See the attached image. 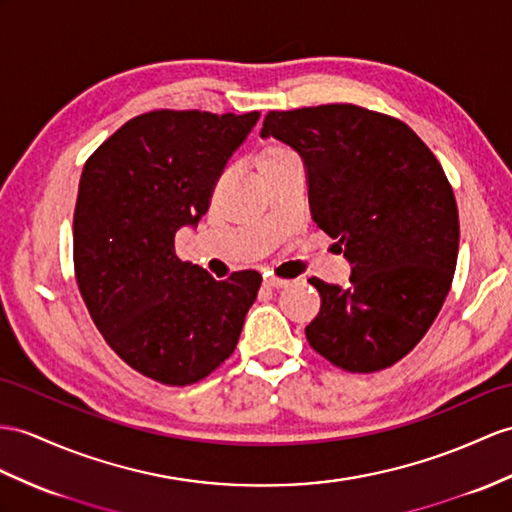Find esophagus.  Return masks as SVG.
<instances>
[{"label": "esophagus", "instance_id": "1", "mask_svg": "<svg viewBox=\"0 0 512 512\" xmlns=\"http://www.w3.org/2000/svg\"><path fill=\"white\" fill-rule=\"evenodd\" d=\"M289 284H291V280H282V278H276V276L265 278V286H269V289H286Z\"/></svg>", "mask_w": 512, "mask_h": 512}]
</instances>
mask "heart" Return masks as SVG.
I'll list each match as a JSON object with an SVG mask.
<instances>
[{
    "label": "heart",
    "instance_id": "b5f03b06",
    "mask_svg": "<svg viewBox=\"0 0 512 512\" xmlns=\"http://www.w3.org/2000/svg\"><path fill=\"white\" fill-rule=\"evenodd\" d=\"M286 158H293L291 149H286V147H282V145H269V147H265L263 152H260V156H258V169L278 165V162H282V160H286Z\"/></svg>",
    "mask_w": 512,
    "mask_h": 512
}]
</instances>
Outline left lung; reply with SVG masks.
I'll list each match as a JSON object with an SVG mask.
<instances>
[{
  "mask_svg": "<svg viewBox=\"0 0 512 512\" xmlns=\"http://www.w3.org/2000/svg\"><path fill=\"white\" fill-rule=\"evenodd\" d=\"M260 136L302 158L310 215L352 267L347 286L310 280L321 310L308 343L347 371L391 367L430 330L454 278L458 208L439 160L406 123L352 104L269 112Z\"/></svg>",
  "mask_w": 512,
  "mask_h": 512,
  "instance_id": "left-lung-1",
  "label": "left lung"
}]
</instances>
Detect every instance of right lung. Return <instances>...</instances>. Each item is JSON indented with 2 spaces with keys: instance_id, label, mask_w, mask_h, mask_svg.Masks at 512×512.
<instances>
[{
  "instance_id": "right-lung-1",
  "label": "right lung",
  "mask_w": 512,
  "mask_h": 512,
  "mask_svg": "<svg viewBox=\"0 0 512 512\" xmlns=\"http://www.w3.org/2000/svg\"><path fill=\"white\" fill-rule=\"evenodd\" d=\"M260 112L154 110L130 119L86 160L73 215L84 304L106 343L143 376L184 386L232 352L260 273L215 280L176 256Z\"/></svg>"
}]
</instances>
